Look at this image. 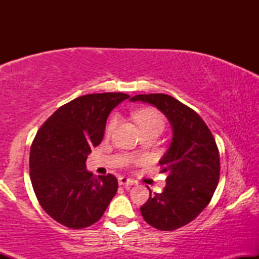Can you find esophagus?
Wrapping results in <instances>:
<instances>
[{
  "instance_id": "esophagus-1",
  "label": "esophagus",
  "mask_w": 259,
  "mask_h": 259,
  "mask_svg": "<svg viewBox=\"0 0 259 259\" xmlns=\"http://www.w3.org/2000/svg\"><path fill=\"white\" fill-rule=\"evenodd\" d=\"M118 183H119V185H121V186L129 187V186H133L134 184H135V181L132 180V179H129V178L121 177V178H119V180H118Z\"/></svg>"
}]
</instances>
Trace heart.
<instances>
[{"mask_svg":"<svg viewBox=\"0 0 259 259\" xmlns=\"http://www.w3.org/2000/svg\"><path fill=\"white\" fill-rule=\"evenodd\" d=\"M135 120L138 121L139 126L141 127L142 133L150 132V130L162 132L163 127H164V118H163V115L154 108H145V109H141V111H139L135 114ZM117 123H118V117L117 115H113L106 126V133L108 134V135L109 134H112L113 130H114Z\"/></svg>","mask_w":259,"mask_h":259,"instance_id":"heart-1","label":"heart"}]
</instances>
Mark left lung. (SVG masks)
I'll return each instance as SVG.
<instances>
[{"instance_id": "1", "label": "left lung", "mask_w": 259, "mask_h": 259, "mask_svg": "<svg viewBox=\"0 0 259 259\" xmlns=\"http://www.w3.org/2000/svg\"><path fill=\"white\" fill-rule=\"evenodd\" d=\"M130 101L158 108L173 129L170 146L159 160L167 185L160 194L148 189L150 197L140 210L151 227L175 230L194 221L214 194L221 174L215 140L194 109L169 95H136Z\"/></svg>"}]
</instances>
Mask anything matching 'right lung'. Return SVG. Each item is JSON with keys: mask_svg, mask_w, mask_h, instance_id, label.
Instances as JSON below:
<instances>
[{"mask_svg": "<svg viewBox=\"0 0 259 259\" xmlns=\"http://www.w3.org/2000/svg\"><path fill=\"white\" fill-rule=\"evenodd\" d=\"M129 97L123 92L84 95L59 107L38 129L30 148V180L38 203L59 224L90 227L117 194V178H96L86 170V159L102 141L109 113Z\"/></svg>", "mask_w": 259, "mask_h": 259, "instance_id": "right-lung-1", "label": "right lung"}]
</instances>
